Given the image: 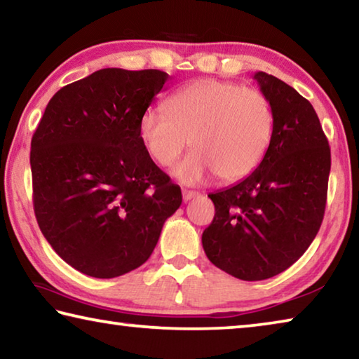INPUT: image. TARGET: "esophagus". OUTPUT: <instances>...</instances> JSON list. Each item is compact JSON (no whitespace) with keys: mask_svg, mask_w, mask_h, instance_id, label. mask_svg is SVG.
Wrapping results in <instances>:
<instances>
[{"mask_svg":"<svg viewBox=\"0 0 359 359\" xmlns=\"http://www.w3.org/2000/svg\"><path fill=\"white\" fill-rule=\"evenodd\" d=\"M199 193L198 191H193V190H184L182 191V198H184V201H190L193 198H198Z\"/></svg>","mask_w":359,"mask_h":359,"instance_id":"obj_1","label":"esophagus"}]
</instances>
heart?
Instances as JSON below:
<instances>
[{"instance_id":"heart-1","label":"heart","mask_w":359,"mask_h":359,"mask_svg":"<svg viewBox=\"0 0 359 359\" xmlns=\"http://www.w3.org/2000/svg\"><path fill=\"white\" fill-rule=\"evenodd\" d=\"M166 112L147 111L139 136L151 160L171 166L188 145L194 149L172 175L196 185L217 174L222 182H239L263 161L274 133V111L257 88L215 79L185 85L165 102Z\"/></svg>"}]
</instances>
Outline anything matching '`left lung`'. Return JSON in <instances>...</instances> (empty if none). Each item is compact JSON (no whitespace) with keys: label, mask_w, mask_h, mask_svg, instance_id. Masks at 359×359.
<instances>
[{"label":"left lung","mask_w":359,"mask_h":359,"mask_svg":"<svg viewBox=\"0 0 359 359\" xmlns=\"http://www.w3.org/2000/svg\"><path fill=\"white\" fill-rule=\"evenodd\" d=\"M274 111V133L255 171L210 193L215 217L203 233L212 264L241 280H264L296 263L321 226L331 150L311 102L280 79L253 74Z\"/></svg>","instance_id":"obj_1"}]
</instances>
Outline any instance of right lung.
Returning a JSON list of instances; mask_svg holds the SVG:
<instances>
[{
  "label": "right lung",
  "mask_w": 359,
  "mask_h": 359,
  "mask_svg": "<svg viewBox=\"0 0 359 359\" xmlns=\"http://www.w3.org/2000/svg\"><path fill=\"white\" fill-rule=\"evenodd\" d=\"M168 79L158 69H100L58 90L34 131L36 220L58 257L85 276L114 278L144 264L180 208V187L139 136Z\"/></svg>",
  "instance_id": "right-lung-1"
}]
</instances>
